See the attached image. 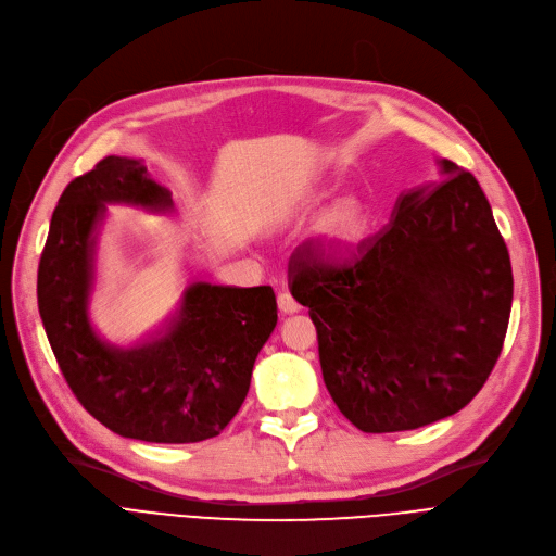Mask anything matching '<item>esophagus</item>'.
Listing matches in <instances>:
<instances>
[{
  "instance_id": "obj_1",
  "label": "esophagus",
  "mask_w": 556,
  "mask_h": 556,
  "mask_svg": "<svg viewBox=\"0 0 556 556\" xmlns=\"http://www.w3.org/2000/svg\"><path fill=\"white\" fill-rule=\"evenodd\" d=\"M278 309H280L282 314H294V312L301 309V305L294 301V296L289 294V292H280V294H278Z\"/></svg>"
}]
</instances>
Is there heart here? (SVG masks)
I'll return each mask as SVG.
<instances>
[{
  "instance_id": "b5f03b06",
  "label": "heart",
  "mask_w": 556,
  "mask_h": 556,
  "mask_svg": "<svg viewBox=\"0 0 556 556\" xmlns=\"http://www.w3.org/2000/svg\"><path fill=\"white\" fill-rule=\"evenodd\" d=\"M362 224H364L362 203L353 197H346V199H339L334 205L326 210V215L319 222V235L324 242L332 247H343L351 240H355Z\"/></svg>"
}]
</instances>
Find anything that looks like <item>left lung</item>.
<instances>
[{
    "instance_id": "left-lung-1",
    "label": "left lung",
    "mask_w": 556,
    "mask_h": 556,
    "mask_svg": "<svg viewBox=\"0 0 556 556\" xmlns=\"http://www.w3.org/2000/svg\"><path fill=\"white\" fill-rule=\"evenodd\" d=\"M399 197L387 228L353 253L296 249L289 292L309 307L324 382L362 432H403L457 414L505 343L514 276L470 172Z\"/></svg>"
}]
</instances>
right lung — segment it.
I'll return each instance as SVG.
<instances>
[{
    "mask_svg": "<svg viewBox=\"0 0 556 556\" xmlns=\"http://www.w3.org/2000/svg\"><path fill=\"white\" fill-rule=\"evenodd\" d=\"M105 203L169 213L172 194L142 161L109 155L74 178L51 215L38 267V309L76 401L119 437L197 443L240 412L253 364L276 328L269 285L194 282L163 330L130 349L103 341L88 314Z\"/></svg>",
    "mask_w": 556,
    "mask_h": 556,
    "instance_id": "right-lung-1",
    "label": "right lung"
}]
</instances>
